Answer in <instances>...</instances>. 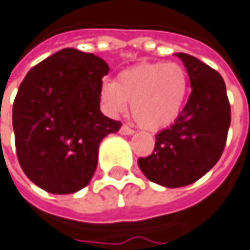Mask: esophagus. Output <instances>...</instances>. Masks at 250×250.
Returning a JSON list of instances; mask_svg holds the SVG:
<instances>
[{"instance_id":"34e87169","label":"esophagus","mask_w":250,"mask_h":250,"mask_svg":"<svg viewBox=\"0 0 250 250\" xmlns=\"http://www.w3.org/2000/svg\"><path fill=\"white\" fill-rule=\"evenodd\" d=\"M133 132H135V130L132 128H129L128 125H122L121 129H120V133H121V135H132Z\"/></svg>"}]
</instances>
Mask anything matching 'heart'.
Returning <instances> with one entry per match:
<instances>
[{
    "label": "heart",
    "mask_w": 250,
    "mask_h": 250,
    "mask_svg": "<svg viewBox=\"0 0 250 250\" xmlns=\"http://www.w3.org/2000/svg\"><path fill=\"white\" fill-rule=\"evenodd\" d=\"M188 93V74L177 63H142L121 71L102 86V99L111 113L130 103L132 118L146 129H161L177 120Z\"/></svg>",
    "instance_id": "b5f03b06"
}]
</instances>
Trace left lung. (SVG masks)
<instances>
[{
	"label": "left lung",
	"instance_id": "8db88e82",
	"mask_svg": "<svg viewBox=\"0 0 250 250\" xmlns=\"http://www.w3.org/2000/svg\"><path fill=\"white\" fill-rule=\"evenodd\" d=\"M191 93L175 124L155 135L148 157L137 164L148 180L176 188L197 182L220 160L231 122V107L222 75L199 59L177 53Z\"/></svg>",
	"mask_w": 250,
	"mask_h": 250
}]
</instances>
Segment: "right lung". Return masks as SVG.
Instances as JSON below:
<instances>
[{"label": "right lung", "instance_id": "right-lung-1", "mask_svg": "<svg viewBox=\"0 0 250 250\" xmlns=\"http://www.w3.org/2000/svg\"><path fill=\"white\" fill-rule=\"evenodd\" d=\"M103 59L66 48L34 66L13 102L16 155L28 179L52 194L88 186L100 142L121 121L100 111Z\"/></svg>", "mask_w": 250, "mask_h": 250}]
</instances>
